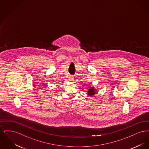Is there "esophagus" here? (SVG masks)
Listing matches in <instances>:
<instances>
[{
  "instance_id": "esophagus-1",
  "label": "esophagus",
  "mask_w": 149,
  "mask_h": 149,
  "mask_svg": "<svg viewBox=\"0 0 149 149\" xmlns=\"http://www.w3.org/2000/svg\"><path fill=\"white\" fill-rule=\"evenodd\" d=\"M69 80H70V81H73L74 80V78L73 77L70 76V78H69Z\"/></svg>"
}]
</instances>
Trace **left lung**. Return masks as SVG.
Returning <instances> with one entry per match:
<instances>
[{"instance_id":"obj_1","label":"left lung","mask_w":149,"mask_h":149,"mask_svg":"<svg viewBox=\"0 0 149 149\" xmlns=\"http://www.w3.org/2000/svg\"><path fill=\"white\" fill-rule=\"evenodd\" d=\"M96 93V89L94 88V86L91 87V88L88 91V95L89 96H93Z\"/></svg>"}]
</instances>
